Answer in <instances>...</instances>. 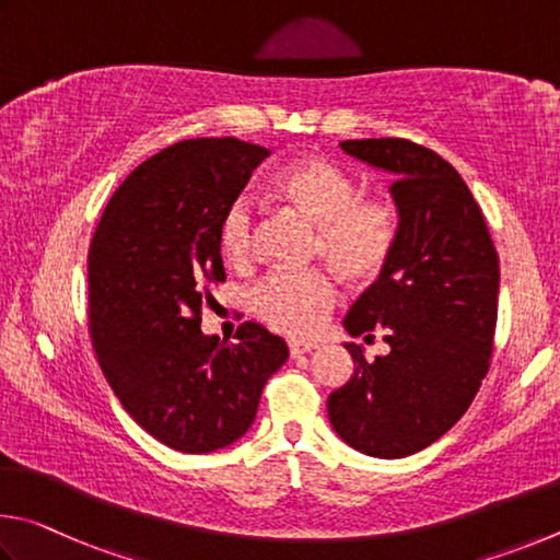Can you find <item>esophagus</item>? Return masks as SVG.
I'll return each mask as SVG.
<instances>
[{"label":"esophagus","mask_w":560,"mask_h":560,"mask_svg":"<svg viewBox=\"0 0 560 560\" xmlns=\"http://www.w3.org/2000/svg\"><path fill=\"white\" fill-rule=\"evenodd\" d=\"M288 349H290V357L295 359V357H302V354H310L312 349H317V345H312V341H290Z\"/></svg>","instance_id":"1"}]
</instances>
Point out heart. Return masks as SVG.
Here are the masks:
<instances>
[{
  "instance_id": "obj_1",
  "label": "heart",
  "mask_w": 560,
  "mask_h": 560,
  "mask_svg": "<svg viewBox=\"0 0 560 560\" xmlns=\"http://www.w3.org/2000/svg\"><path fill=\"white\" fill-rule=\"evenodd\" d=\"M270 194L317 225L315 258L327 260L351 285H371L394 260L404 213L388 194H361L359 182L339 164L302 156L270 179ZM258 225L245 201L231 203L219 223L223 258L235 268L253 260ZM337 302V285L325 270L270 272L250 292V312L290 337H312Z\"/></svg>"
}]
</instances>
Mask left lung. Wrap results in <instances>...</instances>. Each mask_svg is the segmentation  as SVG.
I'll list each match as a JSON object with an SVG mask.
<instances>
[{
  "label": "left lung",
  "mask_w": 560,
  "mask_h": 560,
  "mask_svg": "<svg viewBox=\"0 0 560 560\" xmlns=\"http://www.w3.org/2000/svg\"><path fill=\"white\" fill-rule=\"evenodd\" d=\"M341 150L396 176L404 229L388 270L349 310L351 337L384 331L386 357L364 359L327 400L329 423L359 453L384 459L433 445L472 404L494 347L499 255L482 209L443 156L400 137Z\"/></svg>",
  "instance_id": "8db88e82"
}]
</instances>
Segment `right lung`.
<instances>
[{
	"label": "right lung",
	"instance_id": "add662e5",
	"mask_svg": "<svg viewBox=\"0 0 560 560\" xmlns=\"http://www.w3.org/2000/svg\"><path fill=\"white\" fill-rule=\"evenodd\" d=\"M270 152L235 137L166 147L120 184L88 250V329L122 408L162 445L203 455L253 425L288 345L243 322L206 337L201 307L223 282L219 223Z\"/></svg>",
	"mask_w": 560,
	"mask_h": 560
}]
</instances>
